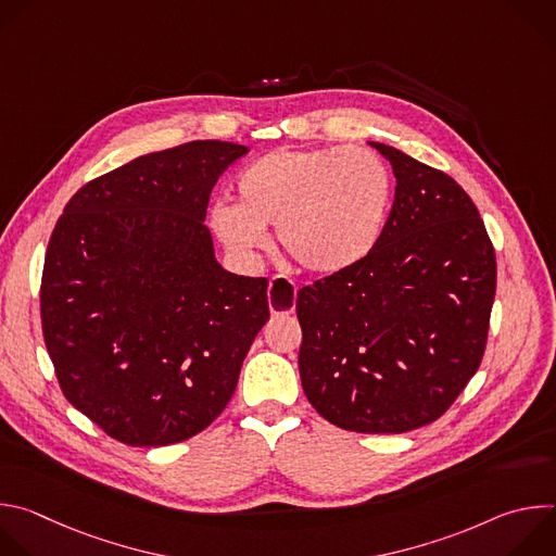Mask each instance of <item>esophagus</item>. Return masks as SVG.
<instances>
[{
  "label": "esophagus",
  "mask_w": 556,
  "mask_h": 556,
  "mask_svg": "<svg viewBox=\"0 0 556 556\" xmlns=\"http://www.w3.org/2000/svg\"><path fill=\"white\" fill-rule=\"evenodd\" d=\"M268 303L273 314H290L296 303V286L286 277H273L268 286Z\"/></svg>",
  "instance_id": "34e87169"
}]
</instances>
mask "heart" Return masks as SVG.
<instances>
[{
    "label": "heart",
    "instance_id": "obj_1",
    "mask_svg": "<svg viewBox=\"0 0 556 556\" xmlns=\"http://www.w3.org/2000/svg\"><path fill=\"white\" fill-rule=\"evenodd\" d=\"M235 198L211 213L226 249L251 255L266 247V226L277 224V240L299 268L337 275L376 247L391 176L367 149H275L237 176Z\"/></svg>",
    "mask_w": 556,
    "mask_h": 556
}]
</instances>
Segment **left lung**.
Here are the masks:
<instances>
[{"label":"left lung","instance_id":"obj_1","mask_svg":"<svg viewBox=\"0 0 556 556\" xmlns=\"http://www.w3.org/2000/svg\"><path fill=\"white\" fill-rule=\"evenodd\" d=\"M395 195L376 247L303 286L299 374L309 405L356 433L438 420L478 371L497 288L478 206L444 172L382 142Z\"/></svg>","mask_w":556,"mask_h":556}]
</instances>
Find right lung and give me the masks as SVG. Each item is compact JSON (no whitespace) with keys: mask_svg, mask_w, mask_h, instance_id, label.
Segmentation results:
<instances>
[{"mask_svg":"<svg viewBox=\"0 0 556 556\" xmlns=\"http://www.w3.org/2000/svg\"><path fill=\"white\" fill-rule=\"evenodd\" d=\"M247 151L193 140L140 155L78 189L52 230L43 341L65 399L123 444L204 431L268 321V279L224 270L204 226Z\"/></svg>","mask_w":556,"mask_h":556,"instance_id":"add662e5","label":"right lung"}]
</instances>
